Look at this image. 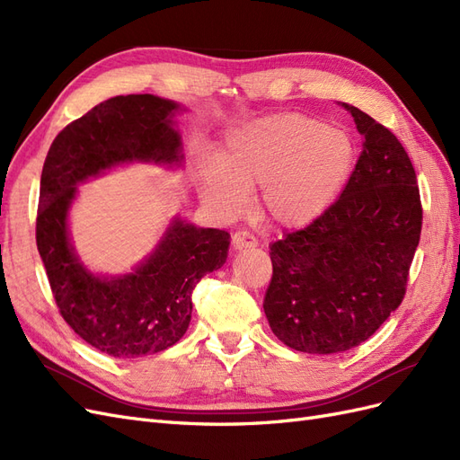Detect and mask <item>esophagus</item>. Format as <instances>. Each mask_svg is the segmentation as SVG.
<instances>
[{
    "mask_svg": "<svg viewBox=\"0 0 460 460\" xmlns=\"http://www.w3.org/2000/svg\"><path fill=\"white\" fill-rule=\"evenodd\" d=\"M232 245L234 249H245V247H255L257 245V238L253 234H249L245 230H238L232 234Z\"/></svg>",
    "mask_w": 460,
    "mask_h": 460,
    "instance_id": "obj_1",
    "label": "esophagus"
}]
</instances>
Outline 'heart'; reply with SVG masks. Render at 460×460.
Wrapping results in <instances>:
<instances>
[{"label": "heart", "mask_w": 460, "mask_h": 460, "mask_svg": "<svg viewBox=\"0 0 460 460\" xmlns=\"http://www.w3.org/2000/svg\"><path fill=\"white\" fill-rule=\"evenodd\" d=\"M357 163L353 137L301 113L242 124L217 159L199 166L203 196L222 215L240 213L261 188V217L276 228L311 226L336 203Z\"/></svg>", "instance_id": "1"}]
</instances>
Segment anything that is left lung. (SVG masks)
<instances>
[{
	"instance_id": "obj_1",
	"label": "left lung",
	"mask_w": 460,
	"mask_h": 460,
	"mask_svg": "<svg viewBox=\"0 0 460 460\" xmlns=\"http://www.w3.org/2000/svg\"><path fill=\"white\" fill-rule=\"evenodd\" d=\"M365 137L340 199L311 226L270 245L264 314L274 336L303 353H341L367 341L405 297L422 230V203L405 147L343 103Z\"/></svg>"
}]
</instances>
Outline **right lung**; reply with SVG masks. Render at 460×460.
<instances>
[{
	"label": "right lung",
	"instance_id": "1",
	"mask_svg": "<svg viewBox=\"0 0 460 460\" xmlns=\"http://www.w3.org/2000/svg\"><path fill=\"white\" fill-rule=\"evenodd\" d=\"M178 109L151 93L111 97L66 124L41 169L36 245L55 303L82 340L117 358L159 353L182 338L191 320L193 288L228 257L226 230L174 218L134 272L103 278L80 262L68 238L76 184L122 163H182V142L172 128Z\"/></svg>",
	"mask_w": 460,
	"mask_h": 460
}]
</instances>
